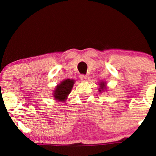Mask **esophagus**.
Returning <instances> with one entry per match:
<instances>
[{"label":"esophagus","mask_w":156,"mask_h":156,"mask_svg":"<svg viewBox=\"0 0 156 156\" xmlns=\"http://www.w3.org/2000/svg\"><path fill=\"white\" fill-rule=\"evenodd\" d=\"M80 80L82 81V82H86V81L87 80V76L86 75H84V74H80Z\"/></svg>","instance_id":"esophagus-1"}]
</instances>
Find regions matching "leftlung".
<instances>
[{
  "label": "left lung",
  "instance_id": "1",
  "mask_svg": "<svg viewBox=\"0 0 156 156\" xmlns=\"http://www.w3.org/2000/svg\"><path fill=\"white\" fill-rule=\"evenodd\" d=\"M100 87H99V91H104V89H105L106 87V84L104 82H100Z\"/></svg>",
  "mask_w": 156,
  "mask_h": 156
}]
</instances>
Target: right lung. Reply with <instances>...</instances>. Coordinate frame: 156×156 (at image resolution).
<instances>
[{
  "instance_id": "add662e5",
  "label": "right lung",
  "mask_w": 156,
  "mask_h": 156,
  "mask_svg": "<svg viewBox=\"0 0 156 156\" xmlns=\"http://www.w3.org/2000/svg\"><path fill=\"white\" fill-rule=\"evenodd\" d=\"M74 84V80L67 79L63 80L60 84L57 85L54 91V99L59 101H65L67 96L71 92Z\"/></svg>"
}]
</instances>
